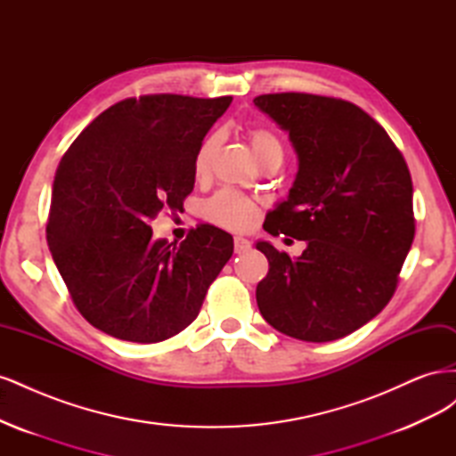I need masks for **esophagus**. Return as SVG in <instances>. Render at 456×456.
Instances as JSON below:
<instances>
[{"instance_id": "obj_1", "label": "esophagus", "mask_w": 456, "mask_h": 456, "mask_svg": "<svg viewBox=\"0 0 456 456\" xmlns=\"http://www.w3.org/2000/svg\"><path fill=\"white\" fill-rule=\"evenodd\" d=\"M233 249H236V253H238V255L247 253V251L251 249V241H249V240H245V238H241V236H236V238H233Z\"/></svg>"}]
</instances>
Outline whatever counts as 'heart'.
Masks as SVG:
<instances>
[{
	"label": "heart",
	"instance_id": "heart-1",
	"mask_svg": "<svg viewBox=\"0 0 456 456\" xmlns=\"http://www.w3.org/2000/svg\"><path fill=\"white\" fill-rule=\"evenodd\" d=\"M247 139L251 142L253 154L258 161L280 156L281 158V142L275 133L266 127H249L247 129ZM216 148V134H207L200 142L196 154H194V175L200 178L209 171V163L213 158V151ZM203 215L211 223L230 228V230H245L249 228L256 218V205L245 198L240 191L233 190H218L209 200L203 203Z\"/></svg>",
	"mask_w": 456,
	"mask_h": 456
}]
</instances>
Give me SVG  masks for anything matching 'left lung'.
<instances>
[{"instance_id":"obj_1","label":"left lung","mask_w":456,"mask_h":456,"mask_svg":"<svg viewBox=\"0 0 456 456\" xmlns=\"http://www.w3.org/2000/svg\"><path fill=\"white\" fill-rule=\"evenodd\" d=\"M253 102L289 131L298 156L295 184L265 230L308 243L298 258L256 243L270 265L258 310L287 337L342 338L395 293L415 238L409 167L380 123L348 101L273 93Z\"/></svg>"}]
</instances>
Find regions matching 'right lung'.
Listing matches in <instances>:
<instances>
[{"instance_id":"obj_1","label":"right lung","mask_w":456,"mask_h":456,"mask_svg":"<svg viewBox=\"0 0 456 456\" xmlns=\"http://www.w3.org/2000/svg\"><path fill=\"white\" fill-rule=\"evenodd\" d=\"M232 96L142 94L94 118L66 150L53 183L47 243L77 312L102 333L159 342L196 320L233 253L211 224L181 245L151 238L150 220L194 190V154Z\"/></svg>"}]
</instances>
